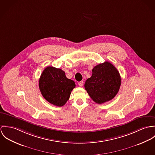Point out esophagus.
I'll list each match as a JSON object with an SVG mask.
<instances>
[{
    "label": "esophagus",
    "mask_w": 155,
    "mask_h": 155,
    "mask_svg": "<svg viewBox=\"0 0 155 155\" xmlns=\"http://www.w3.org/2000/svg\"><path fill=\"white\" fill-rule=\"evenodd\" d=\"M78 84L80 87H82L83 86V81H80V82H78Z\"/></svg>",
    "instance_id": "1"
}]
</instances>
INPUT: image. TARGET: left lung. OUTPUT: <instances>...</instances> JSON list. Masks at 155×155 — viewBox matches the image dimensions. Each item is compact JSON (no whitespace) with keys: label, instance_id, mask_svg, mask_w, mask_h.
<instances>
[{"label":"left lung","instance_id":"8db88e82","mask_svg":"<svg viewBox=\"0 0 155 155\" xmlns=\"http://www.w3.org/2000/svg\"><path fill=\"white\" fill-rule=\"evenodd\" d=\"M121 84L120 74L110 62L106 61L92 69V75L84 87L92 100L98 104L112 100L118 93Z\"/></svg>","mask_w":155,"mask_h":155}]
</instances>
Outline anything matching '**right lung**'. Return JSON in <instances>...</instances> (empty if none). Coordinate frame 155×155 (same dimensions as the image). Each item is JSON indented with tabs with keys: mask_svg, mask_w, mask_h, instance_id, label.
Returning a JSON list of instances; mask_svg holds the SVG:
<instances>
[{
	"mask_svg": "<svg viewBox=\"0 0 155 155\" xmlns=\"http://www.w3.org/2000/svg\"><path fill=\"white\" fill-rule=\"evenodd\" d=\"M38 86L42 96L48 102L61 107L69 100L75 84L67 78L62 69L48 67L41 74Z\"/></svg>",
	"mask_w": 155,
	"mask_h": 155,
	"instance_id": "right-lung-1",
	"label": "right lung"
}]
</instances>
